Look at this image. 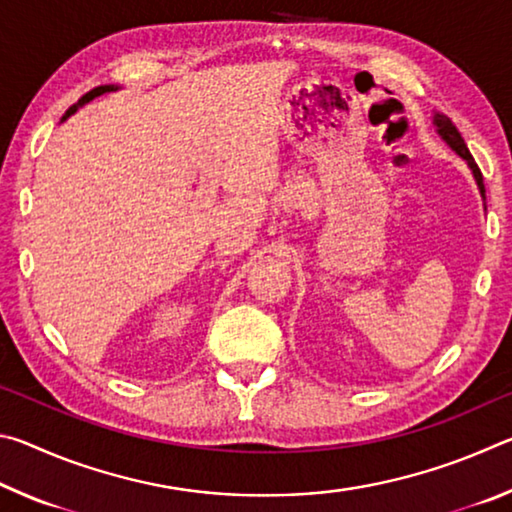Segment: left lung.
Returning <instances> with one entry per match:
<instances>
[{
	"label": "left lung",
	"mask_w": 512,
	"mask_h": 512,
	"mask_svg": "<svg viewBox=\"0 0 512 512\" xmlns=\"http://www.w3.org/2000/svg\"><path fill=\"white\" fill-rule=\"evenodd\" d=\"M433 124H436V131H438V135L443 137V140L447 142L449 149H452V151H456L458 155H461V158L467 162V167L472 169L476 185H479V192H481V196L485 198V187H483L481 169L476 167V162H474V158H472V153L467 151V144H465V140L461 137V133H458V128L452 124V119H449L447 115H443V112H436V115H433Z\"/></svg>",
	"instance_id": "1"
}]
</instances>
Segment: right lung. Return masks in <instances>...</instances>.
<instances>
[{
  "label": "right lung",
  "instance_id": "right-lung-1",
  "mask_svg": "<svg viewBox=\"0 0 512 512\" xmlns=\"http://www.w3.org/2000/svg\"><path fill=\"white\" fill-rule=\"evenodd\" d=\"M112 90H119L117 85H99V88H94V90H90L88 94H83V97L79 99V103H76V106H72L69 108L67 112H65V117H63V121L69 117V115H74L76 110H79L81 106H85V103H90L94 97H101V94H106V92H112Z\"/></svg>",
  "mask_w": 512,
  "mask_h": 512
}]
</instances>
